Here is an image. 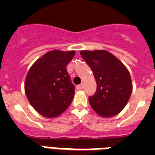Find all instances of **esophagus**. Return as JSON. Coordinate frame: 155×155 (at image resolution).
I'll return each mask as SVG.
<instances>
[{
  "label": "esophagus",
  "mask_w": 155,
  "mask_h": 155,
  "mask_svg": "<svg viewBox=\"0 0 155 155\" xmlns=\"http://www.w3.org/2000/svg\"><path fill=\"white\" fill-rule=\"evenodd\" d=\"M76 87L78 90H81V89H83L84 85H83V84H78V85H77Z\"/></svg>",
  "instance_id": "esophagus-1"
}]
</instances>
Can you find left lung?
<instances>
[{"mask_svg": "<svg viewBox=\"0 0 155 155\" xmlns=\"http://www.w3.org/2000/svg\"><path fill=\"white\" fill-rule=\"evenodd\" d=\"M80 53L91 68L97 84L95 94L88 98L91 108L100 116H116L124 109L132 93L130 72L106 50H82Z\"/></svg>", "mask_w": 155, "mask_h": 155, "instance_id": "8db88e82", "label": "left lung"}]
</instances>
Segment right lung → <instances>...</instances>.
Masks as SVG:
<instances>
[{"mask_svg":"<svg viewBox=\"0 0 155 155\" xmlns=\"http://www.w3.org/2000/svg\"><path fill=\"white\" fill-rule=\"evenodd\" d=\"M74 54V50H52L30 68L25 81V91L31 106L42 116L57 117L71 105L74 85L71 83L67 66Z\"/></svg>","mask_w":155,"mask_h":155,"instance_id":"right-lung-1","label":"right lung"}]
</instances>
